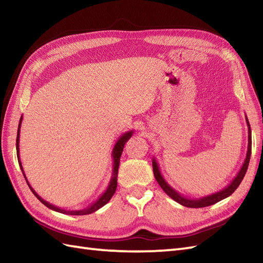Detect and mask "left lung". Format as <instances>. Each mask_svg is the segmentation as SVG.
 <instances>
[{"instance_id":"obj_1","label":"left lung","mask_w":263,"mask_h":263,"mask_svg":"<svg viewBox=\"0 0 263 263\" xmlns=\"http://www.w3.org/2000/svg\"><path fill=\"white\" fill-rule=\"evenodd\" d=\"M246 121H247V125H248V151H247V157L245 159V162L242 164L240 171L238 172L237 176L234 177V179L229 183L224 189H222L218 192H214L212 194H209V196L202 197V198H187L184 197L183 194L179 193L178 191H176L173 187L166 182L164 180V178L162 177V174L160 172V167L159 164L157 162L156 159L152 160V165H153V173H154V178L158 181V183L160 184V186L162 187V190L169 196L171 199H173L174 201H177L178 203H180L181 205L183 206H187V208H204V206H209L212 205L217 202L223 200L226 198H228L229 196L237 190V187L240 185L241 181L243 180L246 172L248 170V165H249V161H250V157H251V146H252V140H251V129H250V124H249L248 118L246 116Z\"/></svg>"}]
</instances>
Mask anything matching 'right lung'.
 <instances>
[{"mask_svg":"<svg viewBox=\"0 0 263 263\" xmlns=\"http://www.w3.org/2000/svg\"><path fill=\"white\" fill-rule=\"evenodd\" d=\"M22 120H23V117H21V119H20V122H18V127H17V137H16V154H17V160H18V164H20V167H21L22 170V173L23 176L26 180V183H28L29 187L31 189V191L33 192V194L42 202V203L48 206L49 209H51V210H54L57 212H60V213H63V214H70V215H85V214H90V213H93L96 212L97 210H99L100 208H102L103 205H105L107 202L110 201V199L113 197L114 192H116L117 190V184H118V170H119V164H120V158H121V154H122L123 152V147L125 145V143L127 142V140H129L132 134H133V130L131 131H127L125 133H123L122 136H121L118 141L116 142V144H114V147L112 150V158H113V169H112V177H111V180L109 182V185H107L106 190L101 194V197L97 200L94 201L93 203L91 205H89L85 209H82V210H64V209H61L59 206H55L53 205L51 203H49L48 201H45L44 199H42L41 197L39 196V194L35 192V190L33 189V187L30 185L28 179H26L25 177V173L23 171V166H22V163H21V160H20V147H18V142H20V130H21V124H22Z\"/></svg>","mask_w":263,"mask_h":263,"instance_id":"1","label":"right lung"}]
</instances>
